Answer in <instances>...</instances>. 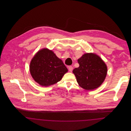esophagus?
Returning a JSON list of instances; mask_svg holds the SVG:
<instances>
[{
	"mask_svg": "<svg viewBox=\"0 0 131 131\" xmlns=\"http://www.w3.org/2000/svg\"><path fill=\"white\" fill-rule=\"evenodd\" d=\"M69 71L70 72H72L73 71V68L72 66H69L68 67Z\"/></svg>",
	"mask_w": 131,
	"mask_h": 131,
	"instance_id": "obj_1",
	"label": "esophagus"
}]
</instances>
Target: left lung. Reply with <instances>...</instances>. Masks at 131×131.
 <instances>
[{
	"label": "left lung",
	"mask_w": 131,
	"mask_h": 131,
	"mask_svg": "<svg viewBox=\"0 0 131 131\" xmlns=\"http://www.w3.org/2000/svg\"><path fill=\"white\" fill-rule=\"evenodd\" d=\"M80 66L73 73L81 87L90 90L97 88L103 83L107 74L105 63L97 54L86 53L78 60Z\"/></svg>",
	"instance_id": "left-lung-1"
}]
</instances>
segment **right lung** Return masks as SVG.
<instances>
[{"mask_svg":"<svg viewBox=\"0 0 131 131\" xmlns=\"http://www.w3.org/2000/svg\"><path fill=\"white\" fill-rule=\"evenodd\" d=\"M30 72L34 81L42 86H48L60 81L68 69L62 61L48 49L38 51L30 64Z\"/></svg>","mask_w":131,"mask_h":131,"instance_id":"add662e5","label":"right lung"}]
</instances>
